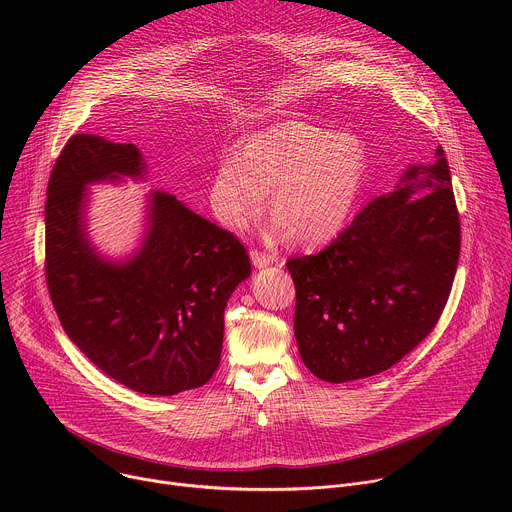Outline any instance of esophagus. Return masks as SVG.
<instances>
[{"instance_id":"34e87169","label":"esophagus","mask_w":512,"mask_h":512,"mask_svg":"<svg viewBox=\"0 0 512 512\" xmlns=\"http://www.w3.org/2000/svg\"><path fill=\"white\" fill-rule=\"evenodd\" d=\"M251 261H253V265H255L257 269H261V267H267V265H271L275 259H273L271 255L263 253V251H257V249H253V251H251Z\"/></svg>"}]
</instances>
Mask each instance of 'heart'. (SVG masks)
<instances>
[{
	"instance_id": "heart-1",
	"label": "heart",
	"mask_w": 512,
	"mask_h": 512,
	"mask_svg": "<svg viewBox=\"0 0 512 512\" xmlns=\"http://www.w3.org/2000/svg\"><path fill=\"white\" fill-rule=\"evenodd\" d=\"M364 180L367 156L356 137L285 121L251 135L239 154L221 156L208 200L218 223L241 231L271 192L273 231L296 245H318L346 225Z\"/></svg>"
}]
</instances>
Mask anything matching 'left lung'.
<instances>
[{
  "label": "left lung",
  "mask_w": 512,
  "mask_h": 512,
  "mask_svg": "<svg viewBox=\"0 0 512 512\" xmlns=\"http://www.w3.org/2000/svg\"><path fill=\"white\" fill-rule=\"evenodd\" d=\"M460 257V216L442 145L364 206L326 249L287 261L306 367L346 383L391 369L440 320Z\"/></svg>",
  "instance_id": "left-lung-1"
}]
</instances>
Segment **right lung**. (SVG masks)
I'll use <instances>...</instances> for the list:
<instances>
[{"label":"right lung","mask_w":512,"mask_h":512,"mask_svg":"<svg viewBox=\"0 0 512 512\" xmlns=\"http://www.w3.org/2000/svg\"><path fill=\"white\" fill-rule=\"evenodd\" d=\"M143 172L133 143L72 135L48 180L44 269L66 336L117 383L166 397L202 387L218 369L225 308L251 261L233 233L160 190L131 259L95 253L85 233L87 186Z\"/></svg>","instance_id":"1"}]
</instances>
